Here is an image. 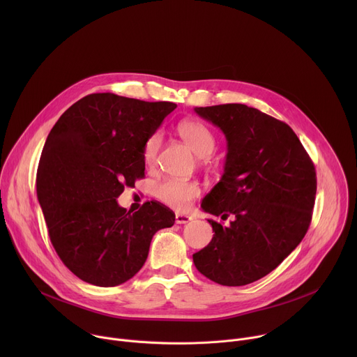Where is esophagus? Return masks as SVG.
<instances>
[{"instance_id":"esophagus-1","label":"esophagus","mask_w":357,"mask_h":357,"mask_svg":"<svg viewBox=\"0 0 357 357\" xmlns=\"http://www.w3.org/2000/svg\"><path fill=\"white\" fill-rule=\"evenodd\" d=\"M192 220V216H188V215H182V213H176L175 216V222L178 225H185V223H189Z\"/></svg>"}]
</instances>
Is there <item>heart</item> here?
Segmentation results:
<instances>
[{"mask_svg":"<svg viewBox=\"0 0 357 357\" xmlns=\"http://www.w3.org/2000/svg\"><path fill=\"white\" fill-rule=\"evenodd\" d=\"M181 138L192 148L196 155L206 157L212 154L216 146V138L206 124L197 120H186L178 126ZM161 145L160 132L148 137L142 148V158L145 164H154ZM200 195V186L195 181L164 179L155 186V196L165 205L183 211Z\"/></svg>","mask_w":357,"mask_h":357,"instance_id":"b5f03b06","label":"heart"}]
</instances>
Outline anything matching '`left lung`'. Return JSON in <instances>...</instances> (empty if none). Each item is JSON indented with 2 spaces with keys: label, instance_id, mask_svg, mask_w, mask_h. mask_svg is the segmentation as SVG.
Wrapping results in <instances>:
<instances>
[{
  "label": "left lung",
  "instance_id": "1",
  "mask_svg": "<svg viewBox=\"0 0 357 357\" xmlns=\"http://www.w3.org/2000/svg\"><path fill=\"white\" fill-rule=\"evenodd\" d=\"M227 139L222 179L202 209L234 218L209 220L212 241L193 254L199 273L227 287L257 281L277 268L307 234L317 195V172L292 128L245 105L196 107Z\"/></svg>",
  "mask_w": 357,
  "mask_h": 357
}]
</instances>
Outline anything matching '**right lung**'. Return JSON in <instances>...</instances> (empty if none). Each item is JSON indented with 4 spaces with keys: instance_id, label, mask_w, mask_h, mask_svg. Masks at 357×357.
<instances>
[{
    "instance_id": "add662e5",
    "label": "right lung",
    "mask_w": 357,
    "mask_h": 357,
    "mask_svg": "<svg viewBox=\"0 0 357 357\" xmlns=\"http://www.w3.org/2000/svg\"><path fill=\"white\" fill-rule=\"evenodd\" d=\"M175 103L113 93L89 94L50 130L36 174L49 238L80 280L116 287L144 266L154 234L175 223L157 200L134 213L119 206L124 186L144 176L142 148Z\"/></svg>"
}]
</instances>
